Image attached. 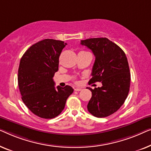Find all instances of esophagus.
Returning a JSON list of instances; mask_svg holds the SVG:
<instances>
[{"instance_id":"34e87169","label":"esophagus","mask_w":151,"mask_h":151,"mask_svg":"<svg viewBox=\"0 0 151 151\" xmlns=\"http://www.w3.org/2000/svg\"><path fill=\"white\" fill-rule=\"evenodd\" d=\"M74 90H75V91H77V92H79V91L81 90L82 89L81 88H75V89H74Z\"/></svg>"}]
</instances>
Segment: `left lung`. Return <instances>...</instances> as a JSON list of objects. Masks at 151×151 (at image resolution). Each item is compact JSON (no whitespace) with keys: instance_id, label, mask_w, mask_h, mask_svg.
Wrapping results in <instances>:
<instances>
[{"instance_id":"8db88e82","label":"left lung","mask_w":151,"mask_h":151,"mask_svg":"<svg viewBox=\"0 0 151 151\" xmlns=\"http://www.w3.org/2000/svg\"><path fill=\"white\" fill-rule=\"evenodd\" d=\"M81 44L92 50L95 56L90 83L101 82L103 86L89 88L92 98L88 110L97 118L109 116L120 109L128 96L131 74L124 52L106 37L90 38Z\"/></svg>"}]
</instances>
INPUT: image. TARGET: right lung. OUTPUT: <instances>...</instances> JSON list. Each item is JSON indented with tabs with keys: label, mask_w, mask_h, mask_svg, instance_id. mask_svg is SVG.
<instances>
[{
	"label": "right lung",
	"mask_w": 151,
	"mask_h": 151,
	"mask_svg": "<svg viewBox=\"0 0 151 151\" xmlns=\"http://www.w3.org/2000/svg\"><path fill=\"white\" fill-rule=\"evenodd\" d=\"M66 43L45 39L33 44L20 59L18 81L22 100L35 115L45 119L57 117L74 90L70 86L55 87L59 58Z\"/></svg>",
	"instance_id": "1"
}]
</instances>
